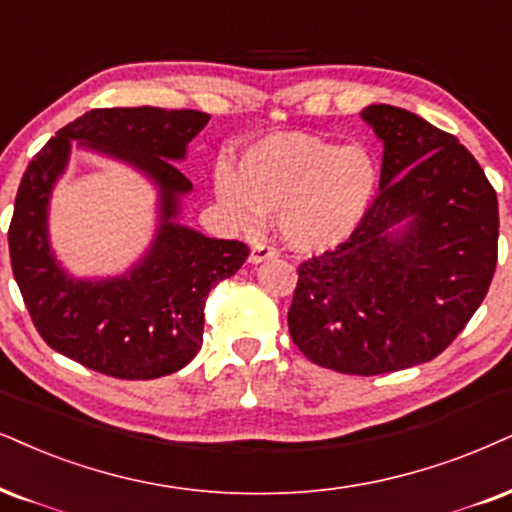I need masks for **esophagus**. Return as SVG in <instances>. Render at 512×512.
<instances>
[{
    "instance_id": "1",
    "label": "esophagus",
    "mask_w": 512,
    "mask_h": 512,
    "mask_svg": "<svg viewBox=\"0 0 512 512\" xmlns=\"http://www.w3.org/2000/svg\"><path fill=\"white\" fill-rule=\"evenodd\" d=\"M277 256H280V251H277L273 244H254L251 246L249 261L263 263V261H270V258H277Z\"/></svg>"
}]
</instances>
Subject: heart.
I'll use <instances>...</instances> for the list:
<instances>
[{"instance_id": "obj_1", "label": "heart", "mask_w": 512, "mask_h": 512, "mask_svg": "<svg viewBox=\"0 0 512 512\" xmlns=\"http://www.w3.org/2000/svg\"><path fill=\"white\" fill-rule=\"evenodd\" d=\"M220 206L239 227L277 216L282 237L296 249L342 244L368 218L380 189V163L363 144H342L315 132H270L251 142L237 170H213Z\"/></svg>"}]
</instances>
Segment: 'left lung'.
<instances>
[{
  "mask_svg": "<svg viewBox=\"0 0 512 512\" xmlns=\"http://www.w3.org/2000/svg\"><path fill=\"white\" fill-rule=\"evenodd\" d=\"M361 116L384 142L380 192L346 242L299 263L287 323L308 361L370 377L432 361L470 323L496 270L498 201L449 132L399 106Z\"/></svg>",
  "mask_w": 512,
  "mask_h": 512,
  "instance_id": "8db88e82",
  "label": "left lung"
}]
</instances>
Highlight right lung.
Wrapping results in <instances>:
<instances>
[{"mask_svg":"<svg viewBox=\"0 0 512 512\" xmlns=\"http://www.w3.org/2000/svg\"><path fill=\"white\" fill-rule=\"evenodd\" d=\"M208 121V113L194 109H92L28 163L9 225L11 270L33 325L54 351L118 380H156L197 356L208 292L249 258L244 242L204 237L173 220L180 194L192 189L173 161ZM73 139L132 162L162 189L160 235L125 278L71 281L48 249V194Z\"/></svg>","mask_w":512,"mask_h":512,"instance_id":"add662e5","label":"right lung"}]
</instances>
